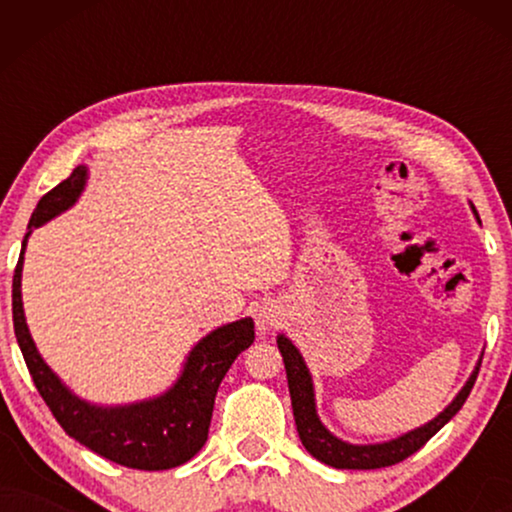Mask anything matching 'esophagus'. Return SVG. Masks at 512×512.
<instances>
[{
    "label": "esophagus",
    "instance_id": "esophagus-1",
    "mask_svg": "<svg viewBox=\"0 0 512 512\" xmlns=\"http://www.w3.org/2000/svg\"><path fill=\"white\" fill-rule=\"evenodd\" d=\"M279 324H282V312L277 310V307L272 305H263L258 307L256 312V326L258 331H272V328H277Z\"/></svg>",
    "mask_w": 512,
    "mask_h": 512
}]
</instances>
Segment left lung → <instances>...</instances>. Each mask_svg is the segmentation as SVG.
I'll use <instances>...</instances> for the list:
<instances>
[{"instance_id": "1", "label": "left lung", "mask_w": 512, "mask_h": 512, "mask_svg": "<svg viewBox=\"0 0 512 512\" xmlns=\"http://www.w3.org/2000/svg\"><path fill=\"white\" fill-rule=\"evenodd\" d=\"M277 347L284 359L293 417H296L298 436L303 440L305 450L310 452L314 459H319L321 464H328L333 468H352V471H370V468L394 466L398 461L408 459L410 454H415L419 447L426 445V440L436 436V433L461 410V405L466 403L468 394H471L475 377H478V370H480V363H478L471 377H468V382L464 384V389L457 394V398H454V401L447 405L438 417H433L429 424L419 426L415 431L403 433V436H398L394 440H387V443L352 445V443H345V440L335 438L333 433L321 424V419L317 415V403H314L312 375L310 370H307L303 356H300L296 345H293L286 335H277Z\"/></svg>"}]
</instances>
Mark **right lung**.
I'll list each match as a JSON object with an SVG mask.
<instances>
[{"label": "right lung", "mask_w": 512, "mask_h": 512, "mask_svg": "<svg viewBox=\"0 0 512 512\" xmlns=\"http://www.w3.org/2000/svg\"><path fill=\"white\" fill-rule=\"evenodd\" d=\"M86 172L83 165L76 167L34 209L13 272V331L34 387L67 436L121 466L139 468V471H165L186 464L205 445L216 391L237 354H242L254 342V321L244 317L205 335L186 356L179 380L165 394L149 401L102 408L72 394L37 352L25 321L20 277H23L25 244L32 228L44 226L53 216L74 205L86 186Z\"/></svg>", "instance_id": "right-lung-1"}]
</instances>
